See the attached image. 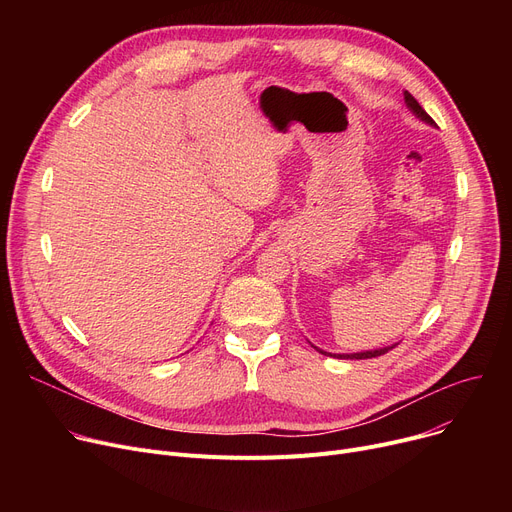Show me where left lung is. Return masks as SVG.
<instances>
[{"mask_svg":"<svg viewBox=\"0 0 512 512\" xmlns=\"http://www.w3.org/2000/svg\"><path fill=\"white\" fill-rule=\"evenodd\" d=\"M405 101H407V105L411 107V112L417 116V118H421V120H425L427 124H436L434 120H432V116H429L423 107L419 105V101L411 95V93H405ZM394 346H386V348H378V351H365V353H353V355H330V357H338V359H373V357H380V355H386L388 351H392ZM319 353H324V351H319ZM324 355H328V353H324Z\"/></svg>","mask_w":512,"mask_h":512,"instance_id":"obj_1","label":"left lung"}]
</instances>
